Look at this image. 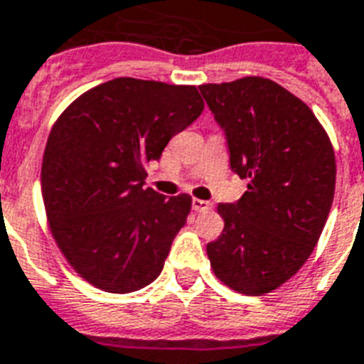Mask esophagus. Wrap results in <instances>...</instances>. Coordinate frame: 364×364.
Listing matches in <instances>:
<instances>
[{"mask_svg":"<svg viewBox=\"0 0 364 364\" xmlns=\"http://www.w3.org/2000/svg\"><path fill=\"white\" fill-rule=\"evenodd\" d=\"M192 209L198 210V213H203V210L213 209V203L207 200H198V198H192Z\"/></svg>","mask_w":364,"mask_h":364,"instance_id":"34e87169","label":"esophagus"}]
</instances>
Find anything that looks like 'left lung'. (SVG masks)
<instances>
[{"instance_id": "obj_1", "label": "left lung", "mask_w": 364, "mask_h": 364, "mask_svg": "<svg viewBox=\"0 0 364 364\" xmlns=\"http://www.w3.org/2000/svg\"><path fill=\"white\" fill-rule=\"evenodd\" d=\"M224 129L229 164L248 191L220 203L224 231L207 244L216 277L240 294L272 292L304 267L335 194V154L309 107L264 77L201 85Z\"/></svg>"}]
</instances>
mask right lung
I'll list each match as a JSON object with an SVG mask.
<instances>
[{
    "instance_id": "add662e5",
    "label": "right lung",
    "mask_w": 364,
    "mask_h": 364,
    "mask_svg": "<svg viewBox=\"0 0 364 364\" xmlns=\"http://www.w3.org/2000/svg\"><path fill=\"white\" fill-rule=\"evenodd\" d=\"M201 111L196 87L118 77L55 122L42 159L46 215L64 257L90 285L127 294L157 279L192 198L144 188V166Z\"/></svg>"
}]
</instances>
